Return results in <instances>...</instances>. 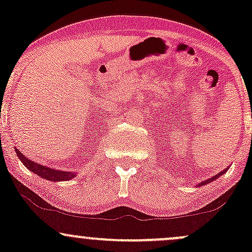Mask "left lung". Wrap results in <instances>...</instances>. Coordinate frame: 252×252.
<instances>
[{
    "mask_svg": "<svg viewBox=\"0 0 252 252\" xmlns=\"http://www.w3.org/2000/svg\"><path fill=\"white\" fill-rule=\"evenodd\" d=\"M226 171H227V169H225V170H224V171L219 172V174H217V175H216V176L211 177V179H208V180H206V181H202V182H200V183H199V185H197V186H199V187H200V186H203V185H207V183H210V182H212V181H214V180H216V179H218V177H219V176H221V175H224Z\"/></svg>",
    "mask_w": 252,
    "mask_h": 252,
    "instance_id": "left-lung-1",
    "label": "left lung"
}]
</instances>
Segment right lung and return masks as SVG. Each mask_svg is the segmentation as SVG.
I'll use <instances>...</instances> for the list:
<instances>
[{
	"instance_id": "right-lung-1",
	"label": "right lung",
	"mask_w": 252,
	"mask_h": 252,
	"mask_svg": "<svg viewBox=\"0 0 252 252\" xmlns=\"http://www.w3.org/2000/svg\"><path fill=\"white\" fill-rule=\"evenodd\" d=\"M15 152L18 155L24 165L26 166L28 170H31L34 174L38 175L39 177H42L45 180H49L51 182H61V181H67L71 180L76 176L75 172H69V171H63V170H56L53 168H49L46 165H41V164L33 162V160L28 159L27 157H25L18 149L15 148Z\"/></svg>"
}]
</instances>
